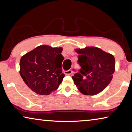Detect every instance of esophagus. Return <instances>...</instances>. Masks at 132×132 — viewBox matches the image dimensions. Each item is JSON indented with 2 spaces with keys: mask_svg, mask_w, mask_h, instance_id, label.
Masks as SVG:
<instances>
[{
  "mask_svg": "<svg viewBox=\"0 0 132 132\" xmlns=\"http://www.w3.org/2000/svg\"><path fill=\"white\" fill-rule=\"evenodd\" d=\"M72 70H66V71L64 72V73L65 75H71L72 74Z\"/></svg>",
  "mask_w": 132,
  "mask_h": 132,
  "instance_id": "1",
  "label": "esophagus"
}]
</instances>
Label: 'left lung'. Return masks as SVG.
I'll list each match as a JSON object with an SVG mask.
<instances>
[{
    "label": "left lung",
    "mask_w": 132,
    "mask_h": 132,
    "mask_svg": "<svg viewBox=\"0 0 132 132\" xmlns=\"http://www.w3.org/2000/svg\"><path fill=\"white\" fill-rule=\"evenodd\" d=\"M79 54L80 72L72 76L74 83L84 95H96L105 89L113 79L115 59L113 54L96 47L75 48Z\"/></svg>",
    "instance_id": "1"
}]
</instances>
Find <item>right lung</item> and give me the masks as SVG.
<instances>
[{"instance_id": "add662e5", "label": "right lung", "mask_w": 132, "mask_h": 132, "mask_svg": "<svg viewBox=\"0 0 132 132\" xmlns=\"http://www.w3.org/2000/svg\"><path fill=\"white\" fill-rule=\"evenodd\" d=\"M62 47L41 45L21 58L19 73L25 84L35 93L49 95L62 82Z\"/></svg>"}]
</instances>
